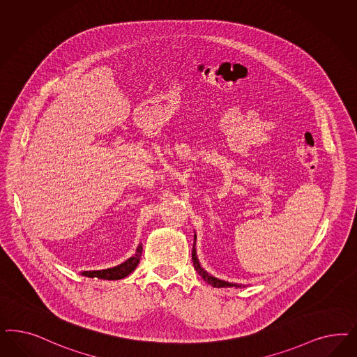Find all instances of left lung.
<instances>
[{
  "instance_id": "left-lung-1",
  "label": "left lung",
  "mask_w": 357,
  "mask_h": 357,
  "mask_svg": "<svg viewBox=\"0 0 357 357\" xmlns=\"http://www.w3.org/2000/svg\"><path fill=\"white\" fill-rule=\"evenodd\" d=\"M196 241L197 235L195 232V245H193V251H192V260H193V265L196 268L197 272L199 276H202V278L206 281L207 284H210L211 287L214 288H242L244 287L243 284H234V282H229V281H225V280H220L217 277L211 276L210 273H207L206 271L202 268V265L198 260V256H197V248H196Z\"/></svg>"
}]
</instances>
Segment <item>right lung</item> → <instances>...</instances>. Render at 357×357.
I'll list each match as a JSON object with an SVG mask.
<instances>
[{"instance_id": "right-lung-1", "label": "right lung", "mask_w": 357, "mask_h": 357, "mask_svg": "<svg viewBox=\"0 0 357 357\" xmlns=\"http://www.w3.org/2000/svg\"><path fill=\"white\" fill-rule=\"evenodd\" d=\"M142 243H139L135 253L127 259L126 261H123L122 264L116 265L113 268H107V269H101V271H82L81 276L91 277V278H101V280H121L128 276L131 272L135 271V268L138 266L140 256H142Z\"/></svg>"}]
</instances>
